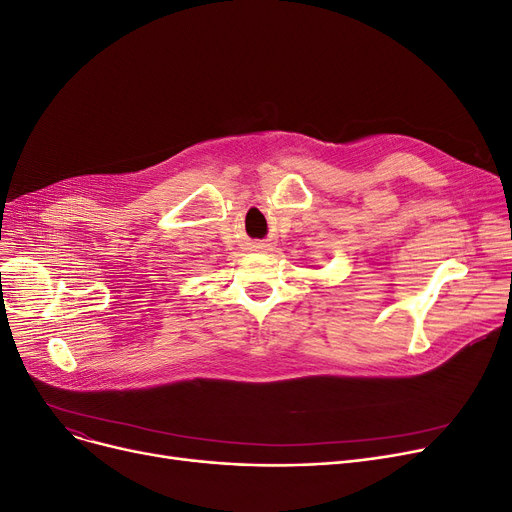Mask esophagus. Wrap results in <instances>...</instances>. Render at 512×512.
Segmentation results:
<instances>
[{"mask_svg":"<svg viewBox=\"0 0 512 512\" xmlns=\"http://www.w3.org/2000/svg\"><path fill=\"white\" fill-rule=\"evenodd\" d=\"M258 250H262V248H258Z\"/></svg>","mask_w":512,"mask_h":512,"instance_id":"34e87169","label":"esophagus"}]
</instances>
